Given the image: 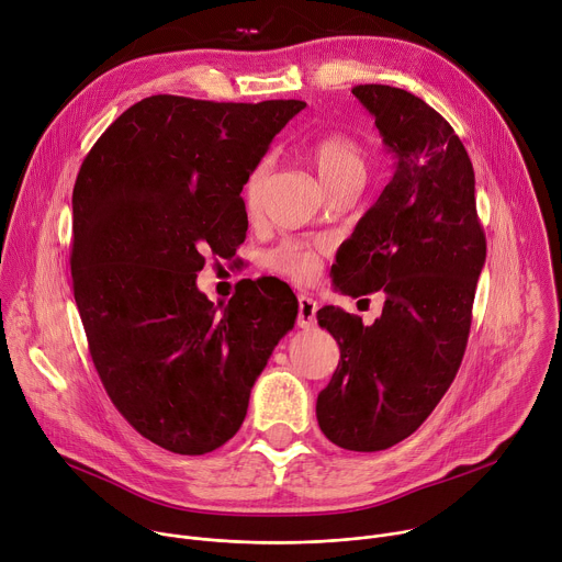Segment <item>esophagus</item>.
Instances as JSON below:
<instances>
[{"instance_id": "1", "label": "esophagus", "mask_w": 562, "mask_h": 562, "mask_svg": "<svg viewBox=\"0 0 562 562\" xmlns=\"http://www.w3.org/2000/svg\"><path fill=\"white\" fill-rule=\"evenodd\" d=\"M318 304L312 295L297 293V327H314Z\"/></svg>"}]
</instances>
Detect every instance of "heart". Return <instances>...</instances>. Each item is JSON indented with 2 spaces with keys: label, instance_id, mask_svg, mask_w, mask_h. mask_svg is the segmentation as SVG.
<instances>
[{
  "label": "heart",
  "instance_id": "b5f03b06",
  "mask_svg": "<svg viewBox=\"0 0 562 562\" xmlns=\"http://www.w3.org/2000/svg\"><path fill=\"white\" fill-rule=\"evenodd\" d=\"M304 151H307L310 161L314 164L327 190L351 179H366V151L359 140L347 134L327 132V134L314 136L312 140H307V145H304ZM269 172H271L269 159H260L248 172L244 183V206L248 213H255L260 209ZM323 255H325V244L289 237V239H282L278 246H273L265 255V265L273 273L289 278L293 282H310L321 271Z\"/></svg>",
  "mask_w": 562,
  "mask_h": 562
}]
</instances>
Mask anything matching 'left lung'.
<instances>
[{
  "mask_svg": "<svg viewBox=\"0 0 562 562\" xmlns=\"http://www.w3.org/2000/svg\"><path fill=\"white\" fill-rule=\"evenodd\" d=\"M351 93L374 116L396 170L331 273L347 295L381 289L385 304L372 325L340 307L318 312L340 361L316 417L336 446L374 452L411 437L462 366L486 237L473 164L450 123L405 89L356 85Z\"/></svg>",
  "mask_w": 562,
  "mask_h": 562,
  "instance_id": "left-lung-1",
  "label": "left lung"
}]
</instances>
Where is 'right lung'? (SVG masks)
<instances>
[{
    "label": "right lung",
    "mask_w": 562,
    "mask_h": 562,
    "mask_svg": "<svg viewBox=\"0 0 562 562\" xmlns=\"http://www.w3.org/2000/svg\"><path fill=\"white\" fill-rule=\"evenodd\" d=\"M304 105L149 95L80 166L71 280L91 361L127 424L170 452H211L239 430L295 323L284 282H246L220 310L194 280L203 252L244 241L246 177Z\"/></svg>",
    "instance_id": "right-lung-1"
}]
</instances>
